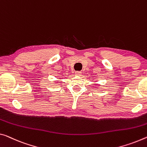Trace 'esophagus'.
<instances>
[{
  "mask_svg": "<svg viewBox=\"0 0 147 147\" xmlns=\"http://www.w3.org/2000/svg\"><path fill=\"white\" fill-rule=\"evenodd\" d=\"M76 75L77 76H81V71H76Z\"/></svg>",
  "mask_w": 147,
  "mask_h": 147,
  "instance_id": "esophagus-1",
  "label": "esophagus"
}]
</instances>
